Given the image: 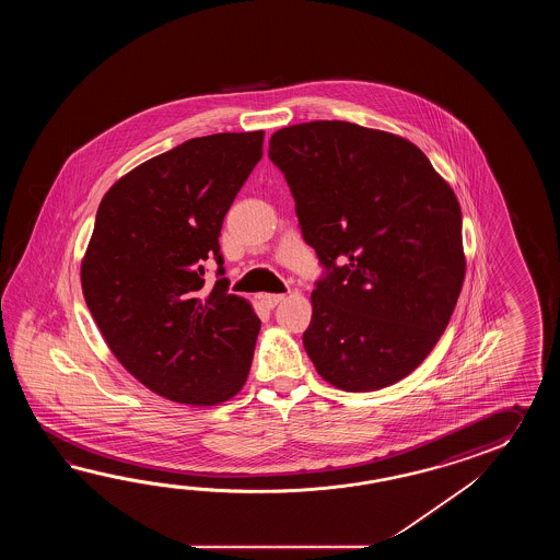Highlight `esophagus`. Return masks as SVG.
I'll use <instances>...</instances> for the list:
<instances>
[{
    "mask_svg": "<svg viewBox=\"0 0 560 560\" xmlns=\"http://www.w3.org/2000/svg\"><path fill=\"white\" fill-rule=\"evenodd\" d=\"M282 300H284V294H262L260 296V302H262L266 308H275Z\"/></svg>",
    "mask_w": 560,
    "mask_h": 560,
    "instance_id": "obj_1",
    "label": "esophagus"
}]
</instances>
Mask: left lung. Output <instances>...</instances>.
<instances>
[{"mask_svg":"<svg viewBox=\"0 0 560 560\" xmlns=\"http://www.w3.org/2000/svg\"><path fill=\"white\" fill-rule=\"evenodd\" d=\"M268 155L326 268L302 336L310 360L346 393L402 381L446 330L465 282L453 188L415 143L338 119L276 131Z\"/></svg>","mask_w":560,"mask_h":560,"instance_id":"left-lung-1","label":"left lung"}]
</instances>
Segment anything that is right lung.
<instances>
[{"label": "right lung", "instance_id": "add662e5", "mask_svg": "<svg viewBox=\"0 0 560 560\" xmlns=\"http://www.w3.org/2000/svg\"><path fill=\"white\" fill-rule=\"evenodd\" d=\"M264 131L191 138L119 178L97 208L82 260L85 304L119 364L152 393L191 406L226 402L250 372L260 318L212 288L224 275L220 230L262 158Z\"/></svg>", "mask_w": 560, "mask_h": 560}]
</instances>
